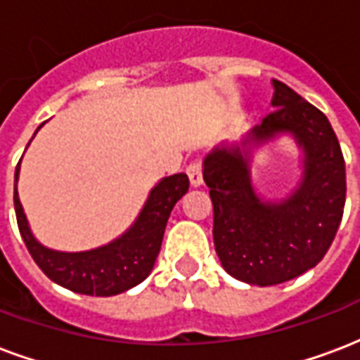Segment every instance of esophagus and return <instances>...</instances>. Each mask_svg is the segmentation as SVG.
<instances>
[{
  "label": "esophagus",
  "instance_id": "esophagus-1",
  "mask_svg": "<svg viewBox=\"0 0 360 360\" xmlns=\"http://www.w3.org/2000/svg\"><path fill=\"white\" fill-rule=\"evenodd\" d=\"M188 181H191V187H200L202 185V165L195 162L187 167Z\"/></svg>",
  "mask_w": 360,
  "mask_h": 360
}]
</instances>
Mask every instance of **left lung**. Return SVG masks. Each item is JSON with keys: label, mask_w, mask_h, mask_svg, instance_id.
<instances>
[{"label": "left lung", "mask_w": 360, "mask_h": 360, "mask_svg": "<svg viewBox=\"0 0 360 360\" xmlns=\"http://www.w3.org/2000/svg\"><path fill=\"white\" fill-rule=\"evenodd\" d=\"M274 113L235 142L204 156L214 204V247L224 270L249 285H278L324 258L343 216L345 162L330 121L312 103L274 81ZM289 138L300 150V177L285 195L254 185L260 149Z\"/></svg>", "instance_id": "left-lung-1"}]
</instances>
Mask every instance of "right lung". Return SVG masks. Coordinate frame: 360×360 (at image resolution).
<instances>
[{"instance_id":"right-lung-1","label":"right lung","mask_w":360,"mask_h":360,"mask_svg":"<svg viewBox=\"0 0 360 360\" xmlns=\"http://www.w3.org/2000/svg\"><path fill=\"white\" fill-rule=\"evenodd\" d=\"M40 129L42 125L36 129V133ZM19 175L20 162L15 169L13 200L19 231L28 252L51 281L69 291L92 297L125 293L148 278L162 249V239L173 206L188 191V177L185 173L162 177L150 188L139 216L119 237L94 249L67 252L46 247L32 233L17 191Z\"/></svg>"}]
</instances>
